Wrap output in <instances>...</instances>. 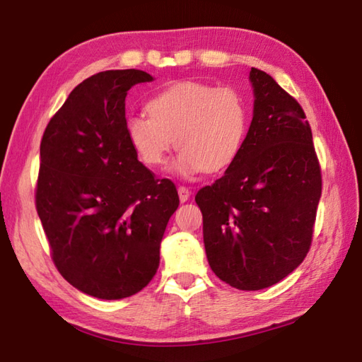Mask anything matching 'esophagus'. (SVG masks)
I'll return each mask as SVG.
<instances>
[{
	"mask_svg": "<svg viewBox=\"0 0 362 362\" xmlns=\"http://www.w3.org/2000/svg\"><path fill=\"white\" fill-rule=\"evenodd\" d=\"M177 192H179V198H180L182 203H185V201L189 198V189L187 187L180 185L179 188H177Z\"/></svg>",
	"mask_w": 362,
	"mask_h": 362,
	"instance_id": "esophagus-1",
	"label": "esophagus"
}]
</instances>
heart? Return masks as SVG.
I'll return each mask as SVG.
<instances>
[{
  "label": "heart",
  "instance_id": "heart-1",
  "mask_svg": "<svg viewBox=\"0 0 362 362\" xmlns=\"http://www.w3.org/2000/svg\"><path fill=\"white\" fill-rule=\"evenodd\" d=\"M148 115L131 116L126 134L140 161L161 168L180 148L173 169L180 175L218 173L240 155L249 127L244 95L231 86L183 81L146 103Z\"/></svg>",
  "mask_w": 362,
  "mask_h": 362
}]
</instances>
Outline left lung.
<instances>
[{
    "label": "left lung",
    "mask_w": 362,
    "mask_h": 362,
    "mask_svg": "<svg viewBox=\"0 0 362 362\" xmlns=\"http://www.w3.org/2000/svg\"><path fill=\"white\" fill-rule=\"evenodd\" d=\"M254 116L240 155L194 196L212 272L240 291L279 283L308 254L322 179L300 103L252 69Z\"/></svg>",
    "instance_id": "8db88e82"
}]
</instances>
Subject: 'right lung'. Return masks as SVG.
<instances>
[{"mask_svg":"<svg viewBox=\"0 0 362 362\" xmlns=\"http://www.w3.org/2000/svg\"><path fill=\"white\" fill-rule=\"evenodd\" d=\"M150 81L134 69L84 79L41 139L35 203L54 265L97 298L131 297L150 283L179 207L174 183L155 179L127 140V90Z\"/></svg>","mask_w":362,"mask_h":362,"instance_id":"obj_1","label":"right lung"}]
</instances>
